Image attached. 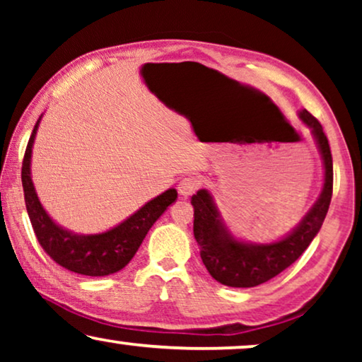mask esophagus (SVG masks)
<instances>
[{
	"label": "esophagus",
	"mask_w": 362,
	"mask_h": 362,
	"mask_svg": "<svg viewBox=\"0 0 362 362\" xmlns=\"http://www.w3.org/2000/svg\"><path fill=\"white\" fill-rule=\"evenodd\" d=\"M197 187H199V181H197V177L187 176L185 180L180 181V185H177V191H180V194L182 197H189L197 191Z\"/></svg>",
	"instance_id": "esophagus-1"
}]
</instances>
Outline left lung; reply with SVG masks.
Instances as JSON below:
<instances>
[{"label": "left lung", "mask_w": 362, "mask_h": 362, "mask_svg": "<svg viewBox=\"0 0 362 362\" xmlns=\"http://www.w3.org/2000/svg\"><path fill=\"white\" fill-rule=\"evenodd\" d=\"M300 120L310 128L323 161V187L318 199L288 234L267 244L242 240L226 226L216 201L207 189L191 197L194 207V239L202 264L214 280L234 288H250L281 274L308 249L318 234L333 196V158L323 127L310 112L300 110Z\"/></svg>", "instance_id": "8db88e82"}]
</instances>
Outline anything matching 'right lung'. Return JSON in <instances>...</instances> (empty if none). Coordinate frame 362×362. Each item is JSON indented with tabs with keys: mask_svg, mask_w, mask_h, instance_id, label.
Instances as JSON below:
<instances>
[{
	"mask_svg": "<svg viewBox=\"0 0 362 362\" xmlns=\"http://www.w3.org/2000/svg\"><path fill=\"white\" fill-rule=\"evenodd\" d=\"M42 117V115H41ZM41 117L34 125L23 161V189L28 216L39 244L51 259L64 269L87 276H105L122 270L140 249L151 226L177 199L175 187L153 197L125 221L100 234H76L59 226L39 201L31 177V158Z\"/></svg>",
	"mask_w": 362,
	"mask_h": 362,
	"instance_id": "1",
	"label": "right lung"
}]
</instances>
